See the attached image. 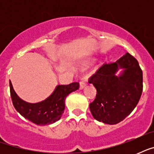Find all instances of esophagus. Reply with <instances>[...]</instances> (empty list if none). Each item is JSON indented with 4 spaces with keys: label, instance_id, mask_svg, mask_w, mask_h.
Returning <instances> with one entry per match:
<instances>
[{
    "label": "esophagus",
    "instance_id": "34e87169",
    "mask_svg": "<svg viewBox=\"0 0 154 154\" xmlns=\"http://www.w3.org/2000/svg\"><path fill=\"white\" fill-rule=\"evenodd\" d=\"M85 85H86V81L84 79L81 80L80 81V89H84Z\"/></svg>",
    "mask_w": 154,
    "mask_h": 154
}]
</instances>
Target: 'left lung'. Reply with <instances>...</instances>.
<instances>
[{"label": "left lung", "instance_id": "1", "mask_svg": "<svg viewBox=\"0 0 154 154\" xmlns=\"http://www.w3.org/2000/svg\"><path fill=\"white\" fill-rule=\"evenodd\" d=\"M119 68L123 69L117 76ZM97 89L89 104L93 117L105 124L119 123L131 113L143 89L142 70L137 60L126 53L114 63L104 64L89 79Z\"/></svg>", "mask_w": 154, "mask_h": 154}]
</instances>
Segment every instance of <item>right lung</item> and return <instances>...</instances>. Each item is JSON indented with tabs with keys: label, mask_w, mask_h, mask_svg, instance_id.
I'll list each match as a JSON object with an SVG mask.
<instances>
[{
	"label": "right lung",
	"mask_w": 154,
	"mask_h": 154,
	"mask_svg": "<svg viewBox=\"0 0 154 154\" xmlns=\"http://www.w3.org/2000/svg\"><path fill=\"white\" fill-rule=\"evenodd\" d=\"M10 95L13 106L21 116L38 125L53 124L57 122L65 110L66 97L72 92L79 89L78 82L69 85H61L56 87L53 94L41 102L32 103L23 101L17 96L9 81Z\"/></svg>",
	"instance_id": "1"
}]
</instances>
